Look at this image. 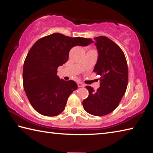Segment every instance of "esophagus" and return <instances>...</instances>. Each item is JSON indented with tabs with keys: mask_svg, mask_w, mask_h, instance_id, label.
Masks as SVG:
<instances>
[{
	"mask_svg": "<svg viewBox=\"0 0 153 153\" xmlns=\"http://www.w3.org/2000/svg\"><path fill=\"white\" fill-rule=\"evenodd\" d=\"M77 86H78L79 88L84 87V84H83V83H82V82H78V83H77Z\"/></svg>",
	"mask_w": 153,
	"mask_h": 153,
	"instance_id": "esophagus-1",
	"label": "esophagus"
}]
</instances>
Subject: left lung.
<instances>
[{"mask_svg":"<svg viewBox=\"0 0 153 153\" xmlns=\"http://www.w3.org/2000/svg\"><path fill=\"white\" fill-rule=\"evenodd\" d=\"M98 51V60L94 71L100 76V88L95 91L87 85L88 97L83 106L94 116H104L114 110L126 92L128 72L126 57L120 47L109 38H94Z\"/></svg>","mask_w":153,"mask_h":153,"instance_id":"obj_1","label":"left lung"}]
</instances>
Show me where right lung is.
Segmentation results:
<instances>
[{
  "label": "right lung",
  "mask_w": 153,
  "mask_h": 153,
  "mask_svg": "<svg viewBox=\"0 0 153 153\" xmlns=\"http://www.w3.org/2000/svg\"><path fill=\"white\" fill-rule=\"evenodd\" d=\"M92 43L90 39L56 33L40 39L33 45L24 63L23 81L27 98L37 112L55 116L64 110L69 96L77 85L73 80L59 79L57 68L67 62L73 47Z\"/></svg>",
  "instance_id": "right-lung-1"
}]
</instances>
